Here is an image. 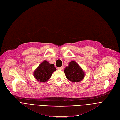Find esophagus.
I'll return each instance as SVG.
<instances>
[{
	"mask_svg": "<svg viewBox=\"0 0 120 120\" xmlns=\"http://www.w3.org/2000/svg\"><path fill=\"white\" fill-rule=\"evenodd\" d=\"M57 69L58 70H62L63 69V67H59V68H58Z\"/></svg>",
	"mask_w": 120,
	"mask_h": 120,
	"instance_id": "34e87169",
	"label": "esophagus"
}]
</instances>
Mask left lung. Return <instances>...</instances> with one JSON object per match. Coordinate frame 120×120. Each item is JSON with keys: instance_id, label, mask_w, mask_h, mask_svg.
<instances>
[{"instance_id": "obj_1", "label": "left lung", "mask_w": 120, "mask_h": 120, "mask_svg": "<svg viewBox=\"0 0 120 120\" xmlns=\"http://www.w3.org/2000/svg\"><path fill=\"white\" fill-rule=\"evenodd\" d=\"M67 78L69 81L74 82H79L82 81L84 77V73L83 70L75 61H71L68 67L65 70Z\"/></svg>"}]
</instances>
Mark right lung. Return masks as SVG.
Masks as SVG:
<instances>
[{
	"instance_id": "obj_1",
	"label": "right lung",
	"mask_w": 120,
	"mask_h": 120,
	"mask_svg": "<svg viewBox=\"0 0 120 120\" xmlns=\"http://www.w3.org/2000/svg\"><path fill=\"white\" fill-rule=\"evenodd\" d=\"M56 69L54 67L53 64H50L49 62L44 61L35 70L34 77L37 81L44 82L50 78L52 74Z\"/></svg>"
}]
</instances>
